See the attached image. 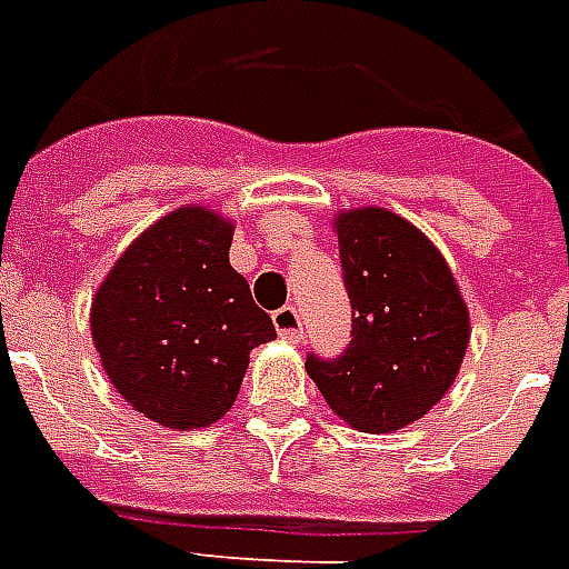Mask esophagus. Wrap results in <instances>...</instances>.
<instances>
[{
    "instance_id": "34e87169",
    "label": "esophagus",
    "mask_w": 569,
    "mask_h": 569,
    "mask_svg": "<svg viewBox=\"0 0 569 569\" xmlns=\"http://www.w3.org/2000/svg\"><path fill=\"white\" fill-rule=\"evenodd\" d=\"M272 323H276V330L284 341H300L302 339V318L300 311L293 309V306H284L272 315Z\"/></svg>"
}]
</instances>
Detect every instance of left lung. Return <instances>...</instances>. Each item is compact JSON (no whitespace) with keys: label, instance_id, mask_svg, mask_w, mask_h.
<instances>
[{"label":"left lung","instance_id":"obj_1","mask_svg":"<svg viewBox=\"0 0 569 569\" xmlns=\"http://www.w3.org/2000/svg\"><path fill=\"white\" fill-rule=\"evenodd\" d=\"M336 230L353 309L350 345L336 360L309 353L306 371L353 429H401L429 413L456 381L468 309L447 260L396 212L350 209Z\"/></svg>","mask_w":569,"mask_h":569}]
</instances>
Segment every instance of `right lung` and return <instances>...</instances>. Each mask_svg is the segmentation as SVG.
I'll list each match as a JSON object with an SVG mask.
<instances>
[{"label":"right lung","mask_w":569,"mask_h":569,"mask_svg":"<svg viewBox=\"0 0 569 569\" xmlns=\"http://www.w3.org/2000/svg\"><path fill=\"white\" fill-rule=\"evenodd\" d=\"M233 224L203 207L156 221L92 302V341L122 399L170 429H200L237 401L249 353L276 327L230 267Z\"/></svg>","instance_id":"obj_1"}]
</instances>
